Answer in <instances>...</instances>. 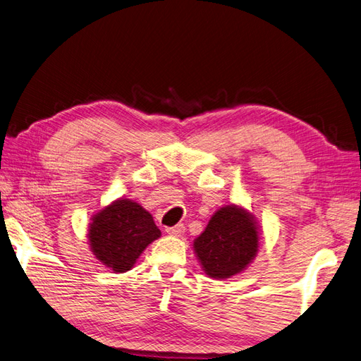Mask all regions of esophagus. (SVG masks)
I'll return each mask as SVG.
<instances>
[{"label": "esophagus", "mask_w": 361, "mask_h": 361, "mask_svg": "<svg viewBox=\"0 0 361 361\" xmlns=\"http://www.w3.org/2000/svg\"><path fill=\"white\" fill-rule=\"evenodd\" d=\"M166 232L169 235H173V237H181L184 234V225H176V226H171V228H166Z\"/></svg>", "instance_id": "34e87169"}]
</instances>
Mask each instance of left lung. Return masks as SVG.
<instances>
[{
	"instance_id": "obj_1",
	"label": "left lung",
	"mask_w": 361,
	"mask_h": 361,
	"mask_svg": "<svg viewBox=\"0 0 361 361\" xmlns=\"http://www.w3.org/2000/svg\"><path fill=\"white\" fill-rule=\"evenodd\" d=\"M202 271L216 281L243 273L257 258L261 228L246 207L229 204L217 208L193 243Z\"/></svg>"
}]
</instances>
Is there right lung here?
I'll list each match as a JSON object with an SVG mask.
<instances>
[{
    "mask_svg": "<svg viewBox=\"0 0 361 361\" xmlns=\"http://www.w3.org/2000/svg\"><path fill=\"white\" fill-rule=\"evenodd\" d=\"M160 235L149 212L124 197L100 208L90 217L87 226L92 257L114 273L132 270L142 252Z\"/></svg>",
    "mask_w": 361,
    "mask_h": 361,
    "instance_id": "1",
    "label": "right lung"
}]
</instances>
